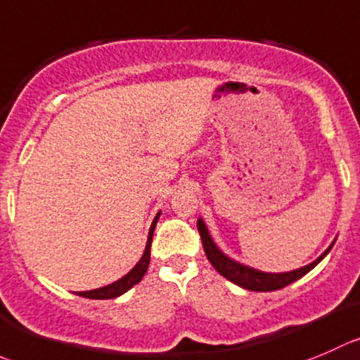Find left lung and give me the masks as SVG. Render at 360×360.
Listing matches in <instances>:
<instances>
[{"mask_svg":"<svg viewBox=\"0 0 360 360\" xmlns=\"http://www.w3.org/2000/svg\"><path fill=\"white\" fill-rule=\"evenodd\" d=\"M197 226L202 237V244H204V251L205 255H207V260L212 264V267H214L223 278H226V280L232 281V283L239 285V287L246 288V290H251V292H273L294 283V281H297L299 278L308 274L309 271L319 264V262H322V258L326 257V255L330 251V248L334 246L333 243L322 255H320L319 258H316L315 262H311V264L304 265V267L301 269L288 271V273H264V271H258V269H253L250 267V265H244L240 264V262H236L233 258L226 257V255L216 246L214 240H212L204 219L198 218Z\"/></svg>","mask_w":360,"mask_h":360,"instance_id":"1","label":"left lung"}]
</instances>
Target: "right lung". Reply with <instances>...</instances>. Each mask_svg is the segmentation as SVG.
Masks as SVG:
<instances>
[{"label":"right lung","instance_id":"right-lung-1","mask_svg":"<svg viewBox=\"0 0 360 360\" xmlns=\"http://www.w3.org/2000/svg\"><path fill=\"white\" fill-rule=\"evenodd\" d=\"M160 214H162V212H158V214L155 216V219H153V223H151V229H149V236H148V243H146L144 255H142L141 260L137 262V265L131 269L130 273L124 274L121 280H117V281H114V283L107 285V287L96 288V290L77 292V295H82V297H87V299H114V297H120V295H123L124 292L130 290L134 285H137L139 281L144 278L146 271H148V267H149V260H151L153 232H155V226H156V221H158Z\"/></svg>","mask_w":360,"mask_h":360}]
</instances>
